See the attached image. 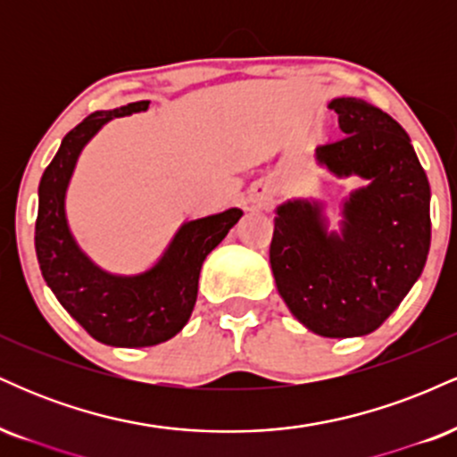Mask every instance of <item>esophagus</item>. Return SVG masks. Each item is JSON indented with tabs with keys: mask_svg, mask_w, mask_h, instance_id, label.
Masks as SVG:
<instances>
[{
	"mask_svg": "<svg viewBox=\"0 0 457 457\" xmlns=\"http://www.w3.org/2000/svg\"><path fill=\"white\" fill-rule=\"evenodd\" d=\"M249 202H251V206H255V208H266L269 206V195H266L264 191H253L249 195Z\"/></svg>",
	"mask_w": 457,
	"mask_h": 457,
	"instance_id": "obj_1",
	"label": "esophagus"
}]
</instances>
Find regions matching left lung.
I'll list each match as a JSON object with an SVG mask.
<instances>
[{
	"label": "left lung",
	"instance_id": "8db88e82",
	"mask_svg": "<svg viewBox=\"0 0 457 457\" xmlns=\"http://www.w3.org/2000/svg\"><path fill=\"white\" fill-rule=\"evenodd\" d=\"M342 137L318 145V165L367 180L342 204L328 232L324 206H277L270 269L298 322L322 337H361L400 307L429 251V182L411 137L389 113L361 98H333Z\"/></svg>",
	"mask_w": 457,
	"mask_h": 457
}]
</instances>
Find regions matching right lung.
Listing matches in <instances>:
<instances>
[{"label": "right lung", "mask_w": 457, "mask_h": 457, "mask_svg": "<svg viewBox=\"0 0 457 457\" xmlns=\"http://www.w3.org/2000/svg\"><path fill=\"white\" fill-rule=\"evenodd\" d=\"M150 101L87 115L62 139L38 187L36 255L46 286L96 342L145 348L180 333L197 301L204 260L243 217L240 208L180 225L154 266L137 275L103 270L79 249L66 219V191L79 154L109 120L139 113Z\"/></svg>", "instance_id": "1"}]
</instances>
